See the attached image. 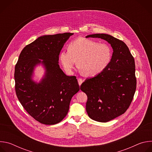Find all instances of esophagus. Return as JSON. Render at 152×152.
Wrapping results in <instances>:
<instances>
[{
    "label": "esophagus",
    "instance_id": "obj_1",
    "mask_svg": "<svg viewBox=\"0 0 152 152\" xmlns=\"http://www.w3.org/2000/svg\"><path fill=\"white\" fill-rule=\"evenodd\" d=\"M77 80H78V83H79V85H80L82 84V83L83 82V80H82V79H80V78H79V79H77Z\"/></svg>",
    "mask_w": 152,
    "mask_h": 152
}]
</instances>
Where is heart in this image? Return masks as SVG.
Masks as SVG:
<instances>
[{
  "mask_svg": "<svg viewBox=\"0 0 152 152\" xmlns=\"http://www.w3.org/2000/svg\"><path fill=\"white\" fill-rule=\"evenodd\" d=\"M113 56L111 47L90 39L78 38L71 41L69 50H63L59 60L64 70L72 73L77 64L79 70L86 77H95L109 66Z\"/></svg>",
  "mask_w": 152,
  "mask_h": 152,
  "instance_id": "1",
  "label": "heart"
}]
</instances>
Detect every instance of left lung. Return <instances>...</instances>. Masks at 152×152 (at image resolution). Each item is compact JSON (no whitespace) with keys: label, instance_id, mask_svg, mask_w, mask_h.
<instances>
[{"label":"left lung","instance_id":"8db88e82","mask_svg":"<svg viewBox=\"0 0 152 152\" xmlns=\"http://www.w3.org/2000/svg\"><path fill=\"white\" fill-rule=\"evenodd\" d=\"M85 37L103 39L113 49L107 67L80 85L88 97L86 111L90 118L106 123L124 114L132 102L137 85L135 61L125 43L112 35L96 34Z\"/></svg>","mask_w":152,"mask_h":152}]
</instances>
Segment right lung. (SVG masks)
I'll list each match as a JSON object with an SVG mask.
<instances>
[{
	"label": "right lung",
	"mask_w": 152,
	"mask_h": 152,
	"mask_svg": "<svg viewBox=\"0 0 152 152\" xmlns=\"http://www.w3.org/2000/svg\"><path fill=\"white\" fill-rule=\"evenodd\" d=\"M73 33L42 35L21 52L15 67V92L25 110L39 123L52 125L68 113L72 97L79 91L76 77L65 74L59 66V55ZM41 65L44 75L34 79L36 67Z\"/></svg>",
	"instance_id": "obj_1"
}]
</instances>
